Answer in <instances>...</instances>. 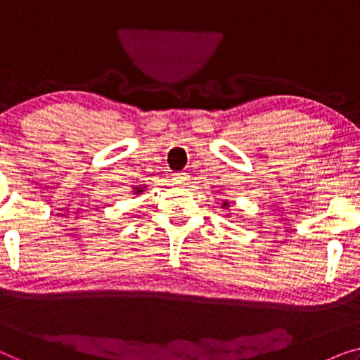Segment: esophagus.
<instances>
[{"label":"esophagus","instance_id":"esophagus-1","mask_svg":"<svg viewBox=\"0 0 360 360\" xmlns=\"http://www.w3.org/2000/svg\"><path fill=\"white\" fill-rule=\"evenodd\" d=\"M190 180V175L185 174V172H180V174H174V181L176 185H186Z\"/></svg>","mask_w":360,"mask_h":360}]
</instances>
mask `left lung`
Returning <instances> with one entry per match:
<instances>
[{
  "mask_svg": "<svg viewBox=\"0 0 360 360\" xmlns=\"http://www.w3.org/2000/svg\"><path fill=\"white\" fill-rule=\"evenodd\" d=\"M221 208H229V201H224V203L223 205H221Z\"/></svg>",
  "mask_w": 360,
  "mask_h": 360,
  "instance_id": "8db88e82",
  "label": "left lung"
}]
</instances>
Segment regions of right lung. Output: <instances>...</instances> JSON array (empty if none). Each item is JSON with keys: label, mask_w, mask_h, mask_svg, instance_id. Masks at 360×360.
I'll list each match as a JSON object with an SVG mask.
<instances>
[{"label": "right lung", "mask_w": 360, "mask_h": 360, "mask_svg": "<svg viewBox=\"0 0 360 360\" xmlns=\"http://www.w3.org/2000/svg\"><path fill=\"white\" fill-rule=\"evenodd\" d=\"M132 190H134V195H141L142 191L146 190V185L144 186H136V188H132Z\"/></svg>", "instance_id": "add662e5"}]
</instances>
